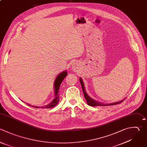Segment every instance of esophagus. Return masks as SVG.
Listing matches in <instances>:
<instances>
[{"mask_svg":"<svg viewBox=\"0 0 147 147\" xmlns=\"http://www.w3.org/2000/svg\"><path fill=\"white\" fill-rule=\"evenodd\" d=\"M79 67H80V65H79V63L78 61H75L73 62V63L72 64V68L74 71H75V72L78 71V69L80 68Z\"/></svg>","mask_w":147,"mask_h":147,"instance_id":"34e87169","label":"esophagus"}]
</instances>
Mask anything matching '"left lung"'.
Returning a JSON list of instances; mask_svg holds the SVG:
<instances>
[{"label": "left lung", "mask_w": 147, "mask_h": 147, "mask_svg": "<svg viewBox=\"0 0 147 147\" xmlns=\"http://www.w3.org/2000/svg\"><path fill=\"white\" fill-rule=\"evenodd\" d=\"M80 80V84H81V86H82V90H83V94H84V97L87 100V103L88 105L91 106H111V105H117V104H119L121 102H122L123 100H122L119 102H115V103H109V104H106V103H101V102H97L94 99H92L91 98H90L88 94L86 92V91H85V88H84V83H83V82L82 80V79L81 78H80L79 79Z\"/></svg>", "instance_id": "1"}]
</instances>
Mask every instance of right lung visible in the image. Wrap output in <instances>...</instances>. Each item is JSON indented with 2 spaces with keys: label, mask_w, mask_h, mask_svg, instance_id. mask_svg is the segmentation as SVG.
Returning a JSON list of instances; mask_svg holds the SVG:
<instances>
[{
  "label": "right lung",
  "mask_w": 147,
  "mask_h": 147,
  "mask_svg": "<svg viewBox=\"0 0 147 147\" xmlns=\"http://www.w3.org/2000/svg\"><path fill=\"white\" fill-rule=\"evenodd\" d=\"M67 76V72L66 71L60 73L56 78L55 81L54 82V88H55V99L51 102L49 104L44 106H41V107H38V106H31L29 104H28L29 106H32L35 108H42V109H49V108H52L56 105H57L59 103V90L60 88V86L64 78Z\"/></svg>",
  "instance_id": "obj_1"
}]
</instances>
